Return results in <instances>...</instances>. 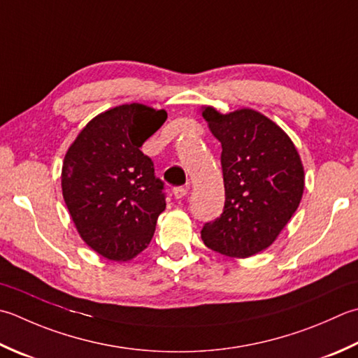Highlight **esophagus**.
I'll use <instances>...</instances> for the list:
<instances>
[{"label":"esophagus","instance_id":"esophagus-1","mask_svg":"<svg viewBox=\"0 0 358 358\" xmlns=\"http://www.w3.org/2000/svg\"><path fill=\"white\" fill-rule=\"evenodd\" d=\"M173 197L175 199H183L185 195L187 194V187H185V186H177V187H173Z\"/></svg>","mask_w":358,"mask_h":358}]
</instances>
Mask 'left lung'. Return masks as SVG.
Returning <instances> with one entry per match:
<instances>
[{
	"instance_id": "8db88e82",
	"label": "left lung",
	"mask_w": 358,
	"mask_h": 358,
	"mask_svg": "<svg viewBox=\"0 0 358 358\" xmlns=\"http://www.w3.org/2000/svg\"><path fill=\"white\" fill-rule=\"evenodd\" d=\"M222 144L225 206L206 222L201 239L229 257H248L275 242L299 206L304 191L301 158L285 131L255 110L220 115L203 110Z\"/></svg>"
}]
</instances>
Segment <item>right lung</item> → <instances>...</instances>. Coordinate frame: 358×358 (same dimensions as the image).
Here are the masks:
<instances>
[{"mask_svg":"<svg viewBox=\"0 0 358 358\" xmlns=\"http://www.w3.org/2000/svg\"><path fill=\"white\" fill-rule=\"evenodd\" d=\"M166 119L164 110L119 105L91 119L65 155L68 211L88 247L110 261L141 253L166 209L164 183L139 149Z\"/></svg>","mask_w":358,"mask_h":358,"instance_id":"right-lung-1","label":"right lung"}]
</instances>
